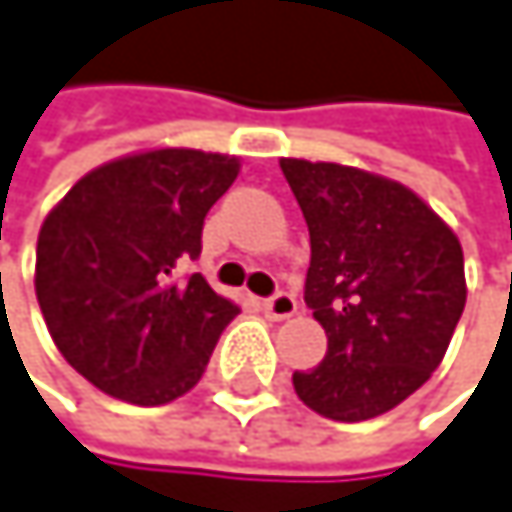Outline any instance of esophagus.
Returning <instances> with one entry per match:
<instances>
[{"instance_id": "obj_1", "label": "esophagus", "mask_w": 512, "mask_h": 512, "mask_svg": "<svg viewBox=\"0 0 512 512\" xmlns=\"http://www.w3.org/2000/svg\"><path fill=\"white\" fill-rule=\"evenodd\" d=\"M264 309H267L270 318H279L282 321V318H291L297 312V300L288 291H276L270 300H264Z\"/></svg>"}]
</instances>
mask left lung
I'll use <instances>...</instances> for the list:
<instances>
[{"label":"left lung","instance_id":"obj_1","mask_svg":"<svg viewBox=\"0 0 512 512\" xmlns=\"http://www.w3.org/2000/svg\"><path fill=\"white\" fill-rule=\"evenodd\" d=\"M309 227L303 300L327 334L324 361L294 373L309 410L364 422L440 367L464 312V254L449 224L400 181L279 160Z\"/></svg>","mask_w":512,"mask_h":512}]
</instances>
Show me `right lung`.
Listing matches in <instances>:
<instances>
[{"mask_svg": "<svg viewBox=\"0 0 512 512\" xmlns=\"http://www.w3.org/2000/svg\"><path fill=\"white\" fill-rule=\"evenodd\" d=\"M236 175L230 154L154 148L96 166L48 212L35 297L60 355L99 391L160 407L200 382L239 306L181 270Z\"/></svg>", "mask_w": 512, "mask_h": 512, "instance_id": "add662e5", "label": "right lung"}]
</instances>
